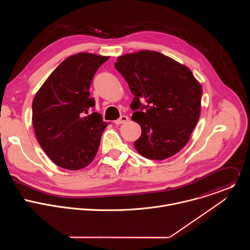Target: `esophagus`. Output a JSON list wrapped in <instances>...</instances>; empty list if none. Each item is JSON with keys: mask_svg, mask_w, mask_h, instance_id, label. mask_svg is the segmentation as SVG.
Segmentation results:
<instances>
[{"mask_svg": "<svg viewBox=\"0 0 250 250\" xmlns=\"http://www.w3.org/2000/svg\"><path fill=\"white\" fill-rule=\"evenodd\" d=\"M128 121V117L126 116H122L120 119H118L117 121H115V124L116 125H122V124H125Z\"/></svg>", "mask_w": 250, "mask_h": 250, "instance_id": "esophagus-1", "label": "esophagus"}]
</instances>
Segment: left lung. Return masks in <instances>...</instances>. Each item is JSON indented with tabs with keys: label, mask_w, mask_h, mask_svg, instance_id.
I'll use <instances>...</instances> for the list:
<instances>
[{
	"label": "left lung",
	"mask_w": 250,
	"mask_h": 250,
	"mask_svg": "<svg viewBox=\"0 0 250 250\" xmlns=\"http://www.w3.org/2000/svg\"><path fill=\"white\" fill-rule=\"evenodd\" d=\"M116 69L134 95L132 121L140 125L134 141L138 153L163 160L179 152L190 139L201 112L202 86L185 65L157 51L120 56ZM140 99L147 104L142 105Z\"/></svg>",
	"instance_id": "1"
}]
</instances>
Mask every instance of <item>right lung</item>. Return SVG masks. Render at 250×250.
I'll list each match as a JSON object with an SVG mask.
<instances>
[{
    "instance_id": "obj_1",
    "label": "right lung",
    "mask_w": 250,
    "mask_h": 250,
    "mask_svg": "<svg viewBox=\"0 0 250 250\" xmlns=\"http://www.w3.org/2000/svg\"><path fill=\"white\" fill-rule=\"evenodd\" d=\"M109 59L80 52L62 61L32 101V124L39 144L59 167L80 170L95 158L108 125L95 105L89 88L99 67Z\"/></svg>"
}]
</instances>
